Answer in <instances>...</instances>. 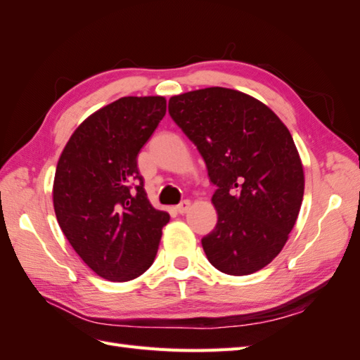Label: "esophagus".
<instances>
[{
    "instance_id": "1",
    "label": "esophagus",
    "mask_w": 360,
    "mask_h": 360,
    "mask_svg": "<svg viewBox=\"0 0 360 360\" xmlns=\"http://www.w3.org/2000/svg\"><path fill=\"white\" fill-rule=\"evenodd\" d=\"M189 207H191V202L189 200H183V202H180L177 205V207H175V210H177L179 214H186L189 211Z\"/></svg>"
}]
</instances>
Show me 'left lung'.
<instances>
[{"mask_svg":"<svg viewBox=\"0 0 360 360\" xmlns=\"http://www.w3.org/2000/svg\"><path fill=\"white\" fill-rule=\"evenodd\" d=\"M169 114L217 186V225L202 238L207 260L229 276L265 268L288 240L305 189L288 127L257 98L226 87L174 95Z\"/></svg>","mask_w":360,"mask_h":360,"instance_id":"obj_1","label":"left lung"}]
</instances>
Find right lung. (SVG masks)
Here are the masks:
<instances>
[{
    "label": "right lung",
    "instance_id": "obj_1",
    "mask_svg": "<svg viewBox=\"0 0 360 360\" xmlns=\"http://www.w3.org/2000/svg\"><path fill=\"white\" fill-rule=\"evenodd\" d=\"M166 114L165 97H123L70 135L53 180V210L95 274L137 278L153 265L169 214L150 205L137 157Z\"/></svg>",
    "mask_w": 360,
    "mask_h": 360
}]
</instances>
